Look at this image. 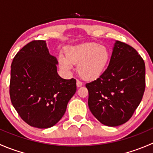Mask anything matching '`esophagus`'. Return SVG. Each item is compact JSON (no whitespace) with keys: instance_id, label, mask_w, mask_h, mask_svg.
<instances>
[{"instance_id":"34e87169","label":"esophagus","mask_w":153,"mask_h":153,"mask_svg":"<svg viewBox=\"0 0 153 153\" xmlns=\"http://www.w3.org/2000/svg\"><path fill=\"white\" fill-rule=\"evenodd\" d=\"M76 85H77V87H81V86H83V84H82V82H81V81H80L77 80Z\"/></svg>"}]
</instances>
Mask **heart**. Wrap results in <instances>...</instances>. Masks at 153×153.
Instances as JSON below:
<instances>
[{
    "instance_id": "b5f03b06",
    "label": "heart",
    "mask_w": 153,
    "mask_h": 153,
    "mask_svg": "<svg viewBox=\"0 0 153 153\" xmlns=\"http://www.w3.org/2000/svg\"><path fill=\"white\" fill-rule=\"evenodd\" d=\"M109 58V50L104 46L95 43H83L66 47L65 55L60 54L58 62L60 68L66 72H70L73 64H78V74L84 79L92 81L104 73Z\"/></svg>"
}]
</instances>
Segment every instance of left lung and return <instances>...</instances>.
<instances>
[{
	"label": "left lung",
	"mask_w": 153,
	"mask_h": 153,
	"mask_svg": "<svg viewBox=\"0 0 153 153\" xmlns=\"http://www.w3.org/2000/svg\"><path fill=\"white\" fill-rule=\"evenodd\" d=\"M92 115L108 126L126 123L142 100L145 64L133 47L115 41L107 69L86 84Z\"/></svg>",
	"instance_id": "left-lung-1"
}]
</instances>
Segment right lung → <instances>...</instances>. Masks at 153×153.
Wrapping results in <instances>:
<instances>
[{
    "mask_svg": "<svg viewBox=\"0 0 153 153\" xmlns=\"http://www.w3.org/2000/svg\"><path fill=\"white\" fill-rule=\"evenodd\" d=\"M58 64L45 41L29 43L12 61L11 101L21 118L34 127L47 129L56 124L76 92L75 79L61 78Z\"/></svg>",
    "mask_w": 153,
    "mask_h": 153,
    "instance_id": "add662e5",
    "label": "right lung"
}]
</instances>
